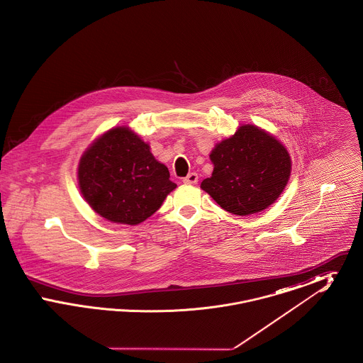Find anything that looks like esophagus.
I'll use <instances>...</instances> for the list:
<instances>
[{"mask_svg":"<svg viewBox=\"0 0 363 363\" xmlns=\"http://www.w3.org/2000/svg\"><path fill=\"white\" fill-rule=\"evenodd\" d=\"M199 182V175L196 173H190L184 178V184L186 185H196Z\"/></svg>","mask_w":363,"mask_h":363,"instance_id":"1","label":"esophagus"}]
</instances>
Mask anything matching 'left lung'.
Wrapping results in <instances>:
<instances>
[{"label":"left lung","mask_w":363,"mask_h":363,"mask_svg":"<svg viewBox=\"0 0 363 363\" xmlns=\"http://www.w3.org/2000/svg\"><path fill=\"white\" fill-rule=\"evenodd\" d=\"M213 172L201 189L227 212L246 216L272 206L287 186L291 157L269 132L241 125L211 151Z\"/></svg>","instance_id":"obj_1"}]
</instances>
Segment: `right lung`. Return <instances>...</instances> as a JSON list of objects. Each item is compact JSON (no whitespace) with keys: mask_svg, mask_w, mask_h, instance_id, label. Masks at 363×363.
I'll list each match as a JSON object with an SVG mask.
<instances>
[{"mask_svg":"<svg viewBox=\"0 0 363 363\" xmlns=\"http://www.w3.org/2000/svg\"><path fill=\"white\" fill-rule=\"evenodd\" d=\"M150 150V144L130 128L117 126L95 138L80 157V191L106 220L138 225L177 188L169 169Z\"/></svg>","mask_w":363,"mask_h":363,"instance_id":"add662e5","label":"right lung"}]
</instances>
